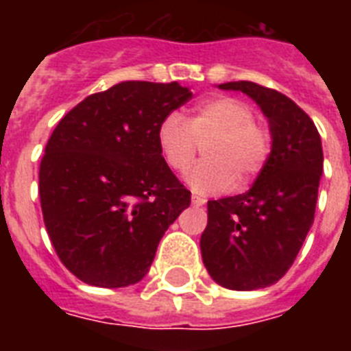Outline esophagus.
<instances>
[{
  "label": "esophagus",
  "instance_id": "34e87169",
  "mask_svg": "<svg viewBox=\"0 0 351 351\" xmlns=\"http://www.w3.org/2000/svg\"><path fill=\"white\" fill-rule=\"evenodd\" d=\"M191 202H193V206H204V204H206V198L198 197V195H193Z\"/></svg>",
  "mask_w": 351,
  "mask_h": 351
}]
</instances>
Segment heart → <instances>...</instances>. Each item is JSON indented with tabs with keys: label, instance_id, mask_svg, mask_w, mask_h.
Here are the masks:
<instances>
[{
	"label": "heart",
	"instance_id": "1",
	"mask_svg": "<svg viewBox=\"0 0 351 351\" xmlns=\"http://www.w3.org/2000/svg\"><path fill=\"white\" fill-rule=\"evenodd\" d=\"M156 145L173 171L189 167L204 145V160L186 173L187 186L198 195H215L228 187L244 189L266 167L273 134L253 109L233 96L202 101L191 118L169 112L156 127Z\"/></svg>",
	"mask_w": 351,
	"mask_h": 351
}]
</instances>
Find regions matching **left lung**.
I'll list each match as a JSON object with an SVG mask.
<instances>
[{"label":"left lung","mask_w":351,"mask_h":351,"mask_svg":"<svg viewBox=\"0 0 351 351\" xmlns=\"http://www.w3.org/2000/svg\"><path fill=\"white\" fill-rule=\"evenodd\" d=\"M269 121L273 149L247 193L209 200L200 239L211 278L234 291L271 286L299 255L315 217L322 176V143L315 123L293 100L253 82H228Z\"/></svg>","instance_id":"1"}]
</instances>
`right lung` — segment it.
<instances>
[{
  "label": "right lung",
  "instance_id": "obj_1",
  "mask_svg": "<svg viewBox=\"0 0 351 351\" xmlns=\"http://www.w3.org/2000/svg\"><path fill=\"white\" fill-rule=\"evenodd\" d=\"M191 93L176 82H121L60 120L40 164V200L60 261L80 280L125 288L147 275L191 191L156 145L160 120Z\"/></svg>",
  "mask_w": 351,
  "mask_h": 351
}]
</instances>
